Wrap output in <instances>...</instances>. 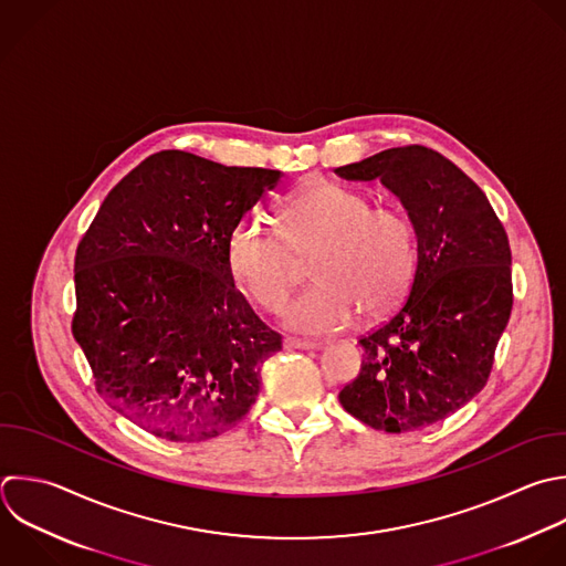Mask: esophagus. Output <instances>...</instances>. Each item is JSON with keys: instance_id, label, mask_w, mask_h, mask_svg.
I'll use <instances>...</instances> for the list:
<instances>
[{"instance_id": "34e87169", "label": "esophagus", "mask_w": 566, "mask_h": 566, "mask_svg": "<svg viewBox=\"0 0 566 566\" xmlns=\"http://www.w3.org/2000/svg\"><path fill=\"white\" fill-rule=\"evenodd\" d=\"M283 347H285V349H316L318 343L301 340V338H285V340H283Z\"/></svg>"}]
</instances>
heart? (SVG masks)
Listing matches in <instances>:
<instances>
[{
  "label": "heart",
  "mask_w": 566,
  "mask_h": 566,
  "mask_svg": "<svg viewBox=\"0 0 566 566\" xmlns=\"http://www.w3.org/2000/svg\"><path fill=\"white\" fill-rule=\"evenodd\" d=\"M374 206L365 190L316 184L287 206L285 234L252 212L230 234V272L256 305L274 310L312 259L316 283L281 310L294 332H338L358 310L367 318L385 316L411 283L416 234L400 210Z\"/></svg>",
  "instance_id": "1"
}]
</instances>
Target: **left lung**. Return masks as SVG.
<instances>
[{
    "label": "left lung",
    "instance_id": "obj_1",
    "mask_svg": "<svg viewBox=\"0 0 566 566\" xmlns=\"http://www.w3.org/2000/svg\"><path fill=\"white\" fill-rule=\"evenodd\" d=\"M336 175L378 179L405 206L418 241L409 296L358 340L360 371L338 400L371 429L418 431L486 385L513 305L509 239L484 192L424 146L389 148Z\"/></svg>",
    "mask_w": 566,
    "mask_h": 566
}]
</instances>
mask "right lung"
<instances>
[{"label": "right lung", "instance_id": "right-lung-1", "mask_svg": "<svg viewBox=\"0 0 566 566\" xmlns=\"http://www.w3.org/2000/svg\"><path fill=\"white\" fill-rule=\"evenodd\" d=\"M279 181L164 150L111 190L77 248L73 336L99 396L157 438H217L256 402L281 334L234 287L228 241Z\"/></svg>", "mask_w": 566, "mask_h": 566}]
</instances>
